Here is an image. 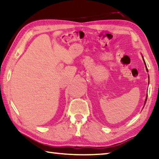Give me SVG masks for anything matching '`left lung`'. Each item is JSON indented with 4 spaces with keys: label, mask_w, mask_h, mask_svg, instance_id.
Listing matches in <instances>:
<instances>
[{
    "label": "left lung",
    "mask_w": 159,
    "mask_h": 159,
    "mask_svg": "<svg viewBox=\"0 0 159 159\" xmlns=\"http://www.w3.org/2000/svg\"><path fill=\"white\" fill-rule=\"evenodd\" d=\"M142 58H143V56H142ZM143 60H144V65H145V67H146V69H147V71H148L147 67V65H146V63H145V61H144V58H143ZM148 78H149V76H148ZM147 99V97H146V99H145V102H144V105H145V104H146Z\"/></svg>",
    "instance_id": "obj_1"
}]
</instances>
